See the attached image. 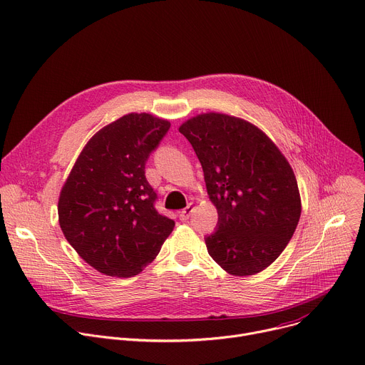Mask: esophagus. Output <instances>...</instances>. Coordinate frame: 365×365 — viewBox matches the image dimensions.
Returning <instances> with one entry per match:
<instances>
[{
  "label": "esophagus",
  "instance_id": "1",
  "mask_svg": "<svg viewBox=\"0 0 365 365\" xmlns=\"http://www.w3.org/2000/svg\"><path fill=\"white\" fill-rule=\"evenodd\" d=\"M193 210H195V207H193L192 204H189L185 210H182V211L179 212V218H180L182 221H187V220L190 218V215H192Z\"/></svg>",
  "mask_w": 365,
  "mask_h": 365
}]
</instances>
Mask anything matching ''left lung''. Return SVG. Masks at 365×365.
Returning a JSON list of instances; mask_svg holds the SVG:
<instances>
[{
    "instance_id": "8db88e82",
    "label": "left lung",
    "mask_w": 365,
    "mask_h": 365,
    "mask_svg": "<svg viewBox=\"0 0 365 365\" xmlns=\"http://www.w3.org/2000/svg\"><path fill=\"white\" fill-rule=\"evenodd\" d=\"M180 134L204 170L218 222L205 237L210 256L231 275H255L282 253L302 214L291 165L255 125L222 113L185 122Z\"/></svg>"
}]
</instances>
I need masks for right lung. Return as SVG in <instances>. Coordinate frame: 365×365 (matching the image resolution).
Masks as SVG:
<instances>
[{"instance_id": "right-lung-1", "label": "right lung", "mask_w": 365, "mask_h": 365, "mask_svg": "<svg viewBox=\"0 0 365 365\" xmlns=\"http://www.w3.org/2000/svg\"><path fill=\"white\" fill-rule=\"evenodd\" d=\"M169 129V120L148 113L122 116L87 143L61 190L62 233L98 272L140 274L173 231L145 178V163Z\"/></svg>"}]
</instances>
